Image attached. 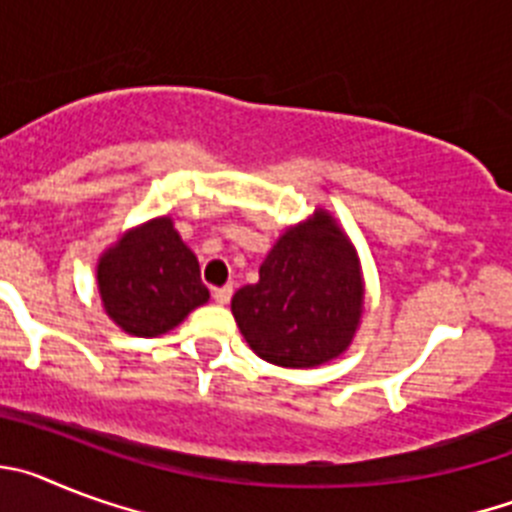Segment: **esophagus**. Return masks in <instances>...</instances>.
<instances>
[{
    "label": "esophagus",
    "mask_w": 512,
    "mask_h": 512,
    "mask_svg": "<svg viewBox=\"0 0 512 512\" xmlns=\"http://www.w3.org/2000/svg\"><path fill=\"white\" fill-rule=\"evenodd\" d=\"M230 297H233V284H225V287L212 289V300H215L217 305H228Z\"/></svg>",
    "instance_id": "1"
}]
</instances>
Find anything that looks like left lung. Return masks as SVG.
<instances>
[{
  "instance_id": "1",
  "label": "left lung",
  "mask_w": 512,
  "mask_h": 512,
  "mask_svg": "<svg viewBox=\"0 0 512 512\" xmlns=\"http://www.w3.org/2000/svg\"><path fill=\"white\" fill-rule=\"evenodd\" d=\"M359 259L333 217L279 238L259 269V282L233 295L235 323L269 364L307 369L336 359L361 318Z\"/></svg>"
}]
</instances>
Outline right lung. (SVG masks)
I'll return each instance as SVG.
<instances>
[{
  "label": "right lung",
  "mask_w": 512,
  "mask_h": 512,
  "mask_svg": "<svg viewBox=\"0 0 512 512\" xmlns=\"http://www.w3.org/2000/svg\"><path fill=\"white\" fill-rule=\"evenodd\" d=\"M97 279L107 315L140 338L161 336L210 297L197 256L169 217L151 220L104 253Z\"/></svg>",
  "instance_id": "obj_1"
}]
</instances>
